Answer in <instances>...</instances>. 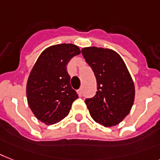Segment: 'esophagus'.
<instances>
[{
    "label": "esophagus",
    "instance_id": "34e87169",
    "mask_svg": "<svg viewBox=\"0 0 160 160\" xmlns=\"http://www.w3.org/2000/svg\"><path fill=\"white\" fill-rule=\"evenodd\" d=\"M77 92H78V93H79V95L82 96V94H83V89H82V88H80V89H78Z\"/></svg>",
    "mask_w": 160,
    "mask_h": 160
}]
</instances>
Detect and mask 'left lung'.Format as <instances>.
<instances>
[{
    "label": "left lung",
    "instance_id": "left-lung-1",
    "mask_svg": "<svg viewBox=\"0 0 160 160\" xmlns=\"http://www.w3.org/2000/svg\"><path fill=\"white\" fill-rule=\"evenodd\" d=\"M81 52L97 81L95 95L84 100L90 116L106 127L118 125L129 114L135 98L134 83L125 63L110 49L90 47Z\"/></svg>",
    "mask_w": 160,
    "mask_h": 160
}]
</instances>
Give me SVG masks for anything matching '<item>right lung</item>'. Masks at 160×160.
<instances>
[{
  "instance_id": "1",
  "label": "right lung",
  "mask_w": 160,
  "mask_h": 160,
  "mask_svg": "<svg viewBox=\"0 0 160 160\" xmlns=\"http://www.w3.org/2000/svg\"><path fill=\"white\" fill-rule=\"evenodd\" d=\"M80 53L74 44L51 46L41 53L27 82V99L35 117L47 125L59 122L69 114L78 94L71 86L67 66Z\"/></svg>"
}]
</instances>
